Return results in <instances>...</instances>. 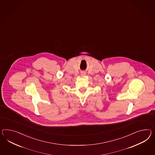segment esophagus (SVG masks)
I'll return each mask as SVG.
<instances>
[{
  "label": "esophagus",
  "instance_id": "34e87169",
  "mask_svg": "<svg viewBox=\"0 0 155 155\" xmlns=\"http://www.w3.org/2000/svg\"><path fill=\"white\" fill-rule=\"evenodd\" d=\"M85 75H86V74H85V72H81V75L83 76Z\"/></svg>",
  "mask_w": 155,
  "mask_h": 155
}]
</instances>
